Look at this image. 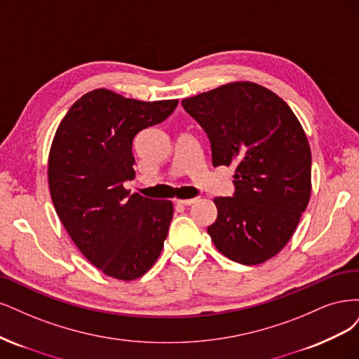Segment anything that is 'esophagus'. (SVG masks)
Returning a JSON list of instances; mask_svg holds the SVG:
<instances>
[{"mask_svg":"<svg viewBox=\"0 0 359 359\" xmlns=\"http://www.w3.org/2000/svg\"><path fill=\"white\" fill-rule=\"evenodd\" d=\"M198 201V198H188V200H177V204H182V205H191L194 203Z\"/></svg>","mask_w":359,"mask_h":359,"instance_id":"34e87169","label":"esophagus"}]
</instances>
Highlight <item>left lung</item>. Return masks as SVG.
Wrapping results in <instances>:
<instances>
[{
  "mask_svg": "<svg viewBox=\"0 0 359 359\" xmlns=\"http://www.w3.org/2000/svg\"><path fill=\"white\" fill-rule=\"evenodd\" d=\"M209 135L212 164L234 165V196H216L207 228L216 249L257 265L291 240L311 192L307 135L291 107L253 82H231L182 100Z\"/></svg>",
  "mask_w": 359,
  "mask_h": 359,
  "instance_id": "obj_1",
  "label": "left lung"
}]
</instances>
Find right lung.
Masks as SVG:
<instances>
[{
  "label": "right lung",
  "instance_id": "add662e5",
  "mask_svg": "<svg viewBox=\"0 0 359 359\" xmlns=\"http://www.w3.org/2000/svg\"><path fill=\"white\" fill-rule=\"evenodd\" d=\"M177 102L100 88L80 97L57 125L48 161L56 215L83 257L113 279L142 277L164 248L172 203L130 195L123 182L135 176L134 137L165 121Z\"/></svg>",
  "mask_w": 359,
  "mask_h": 359
}]
</instances>
